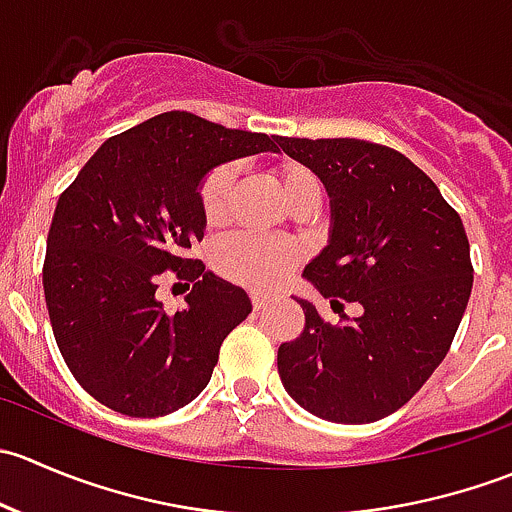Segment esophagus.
<instances>
[{
	"mask_svg": "<svg viewBox=\"0 0 512 512\" xmlns=\"http://www.w3.org/2000/svg\"><path fill=\"white\" fill-rule=\"evenodd\" d=\"M250 299H252V307L255 309H265L267 304L272 302L270 294H265V292H250Z\"/></svg>",
	"mask_w": 512,
	"mask_h": 512,
	"instance_id": "1",
	"label": "esophagus"
}]
</instances>
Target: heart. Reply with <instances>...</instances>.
Instances as JSON below:
<instances>
[{
	"mask_svg": "<svg viewBox=\"0 0 512 512\" xmlns=\"http://www.w3.org/2000/svg\"><path fill=\"white\" fill-rule=\"evenodd\" d=\"M277 180L285 193L287 203L304 188H314L317 178L312 170L297 163H282L277 168ZM232 188H235V165L223 163L215 165L203 178L198 190L200 213L205 223L220 225L225 223L230 213ZM302 260V250L289 237L275 235H255V232H235L227 235L215 245L213 265L220 275L237 285L267 289L275 287L287 277L297 262Z\"/></svg>",
	"mask_w": 512,
	"mask_h": 512,
	"instance_id": "b5f03b06",
	"label": "heart"
}]
</instances>
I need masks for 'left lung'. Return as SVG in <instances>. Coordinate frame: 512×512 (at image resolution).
<instances>
[{
    "label": "left lung",
    "mask_w": 512,
    "mask_h": 512,
    "mask_svg": "<svg viewBox=\"0 0 512 512\" xmlns=\"http://www.w3.org/2000/svg\"><path fill=\"white\" fill-rule=\"evenodd\" d=\"M277 146L324 183L329 242L307 267L339 324L299 299L304 332L277 352L287 394L332 423L399 411L451 349L473 287L456 210L404 153L356 138H282ZM339 298L362 307L343 314Z\"/></svg>",
    "instance_id": "1"
}]
</instances>
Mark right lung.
Returning a JSON list of instances; mask_svg holds the SVG:
<instances>
[{
	"label": "right lung",
	"mask_w": 512,
	"mask_h": 512,
	"mask_svg": "<svg viewBox=\"0 0 512 512\" xmlns=\"http://www.w3.org/2000/svg\"><path fill=\"white\" fill-rule=\"evenodd\" d=\"M277 151V136L168 111L108 138L61 193L46 237V309L66 366L103 406L156 418L208 386L252 302L185 257L205 232L200 183L215 165ZM168 274L194 282L178 313L155 294Z\"/></svg>",
	"instance_id": "add662e5"
}]
</instances>
